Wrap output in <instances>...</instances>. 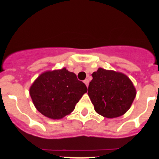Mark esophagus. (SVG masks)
Returning <instances> with one entry per match:
<instances>
[{"mask_svg":"<svg viewBox=\"0 0 159 159\" xmlns=\"http://www.w3.org/2000/svg\"><path fill=\"white\" fill-rule=\"evenodd\" d=\"M84 84H86V86L88 87V84H89V80H88V79H86V80H85L84 81Z\"/></svg>","mask_w":159,"mask_h":159,"instance_id":"34e87169","label":"esophagus"}]
</instances>
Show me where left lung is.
Here are the masks:
<instances>
[{"mask_svg":"<svg viewBox=\"0 0 159 159\" xmlns=\"http://www.w3.org/2000/svg\"><path fill=\"white\" fill-rule=\"evenodd\" d=\"M92 75L88 94L95 111L108 119L124 115L136 95L131 80L123 73L101 67Z\"/></svg>","mask_w":159,"mask_h":159,"instance_id":"left-lung-1","label":"left lung"}]
</instances>
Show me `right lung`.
<instances>
[{
  "instance_id": "right-lung-1",
  "label": "right lung",
  "mask_w": 159,
  "mask_h": 159,
  "mask_svg": "<svg viewBox=\"0 0 159 159\" xmlns=\"http://www.w3.org/2000/svg\"><path fill=\"white\" fill-rule=\"evenodd\" d=\"M88 91L75 73L65 67L42 73L32 84L29 93L33 104L42 115L60 119L69 115Z\"/></svg>"
}]
</instances>
